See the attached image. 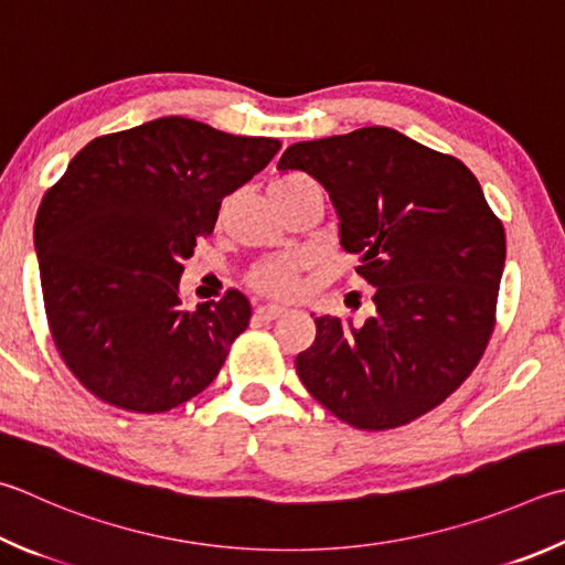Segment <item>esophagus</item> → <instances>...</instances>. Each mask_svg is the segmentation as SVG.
Here are the masks:
<instances>
[{
  "instance_id": "34e87169",
  "label": "esophagus",
  "mask_w": 565,
  "mask_h": 565,
  "mask_svg": "<svg viewBox=\"0 0 565 565\" xmlns=\"http://www.w3.org/2000/svg\"><path fill=\"white\" fill-rule=\"evenodd\" d=\"M286 309L284 306H274V303H266V306H259V309L254 311V318H259V321H274V318L284 316Z\"/></svg>"
}]
</instances>
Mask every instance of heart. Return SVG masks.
<instances>
[{"label":"heart","mask_w":565,"mask_h":565,"mask_svg":"<svg viewBox=\"0 0 565 565\" xmlns=\"http://www.w3.org/2000/svg\"><path fill=\"white\" fill-rule=\"evenodd\" d=\"M309 182L303 175H284L276 178L269 188H289V184ZM301 256L286 254V256H271L254 264L247 274L249 289L259 291L264 296H274V299H289L299 291V276H301Z\"/></svg>","instance_id":"heart-1"}]
</instances>
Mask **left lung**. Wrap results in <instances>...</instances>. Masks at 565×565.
I'll return each instance as SVG.
<instances>
[{"instance_id":"left-lung-1","label":"left lung","mask_w":565,"mask_h":565,"mask_svg":"<svg viewBox=\"0 0 565 565\" xmlns=\"http://www.w3.org/2000/svg\"><path fill=\"white\" fill-rule=\"evenodd\" d=\"M279 170L323 184L341 244L375 286L373 316H318L296 358L303 387L345 425L381 433L443 405L497 326L504 224L465 162L393 128H358L286 148Z\"/></svg>"}]
</instances>
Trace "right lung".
Instances as JSON below:
<instances>
[{
    "instance_id": "obj_1",
    "label": "right lung",
    "mask_w": 565,
    "mask_h": 565,
    "mask_svg": "<svg viewBox=\"0 0 565 565\" xmlns=\"http://www.w3.org/2000/svg\"><path fill=\"white\" fill-rule=\"evenodd\" d=\"M281 142L170 116L90 140L39 204L34 244L51 341L90 395L160 415L200 395L252 306L180 309L182 262Z\"/></svg>"
}]
</instances>
